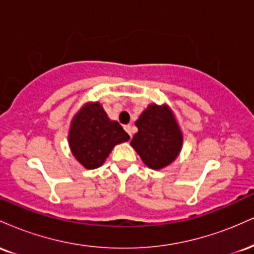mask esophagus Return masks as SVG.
<instances>
[{
    "label": "esophagus",
    "instance_id": "obj_1",
    "mask_svg": "<svg viewBox=\"0 0 254 254\" xmlns=\"http://www.w3.org/2000/svg\"><path fill=\"white\" fill-rule=\"evenodd\" d=\"M124 129H125V131H127V133H129L130 137H132V127H131L130 124L125 125V127H124Z\"/></svg>",
    "mask_w": 254,
    "mask_h": 254
}]
</instances>
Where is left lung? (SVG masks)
<instances>
[{"label": "left lung", "mask_w": 254, "mask_h": 254, "mask_svg": "<svg viewBox=\"0 0 254 254\" xmlns=\"http://www.w3.org/2000/svg\"><path fill=\"white\" fill-rule=\"evenodd\" d=\"M135 125L138 131L130 144L148 167L161 170L177 159L183 147V133L167 105L150 104Z\"/></svg>", "instance_id": "left-lung-1"}]
</instances>
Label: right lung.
<instances>
[{
    "label": "right lung",
    "instance_id": "1",
    "mask_svg": "<svg viewBox=\"0 0 254 254\" xmlns=\"http://www.w3.org/2000/svg\"><path fill=\"white\" fill-rule=\"evenodd\" d=\"M129 139L122 125L111 121L99 103L83 105L72 118L68 135L72 155L87 170L100 167L115 145Z\"/></svg>",
    "mask_w": 254,
    "mask_h": 254
}]
</instances>
